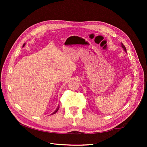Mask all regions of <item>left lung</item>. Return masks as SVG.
Here are the masks:
<instances>
[{"label": "left lung", "instance_id": "obj_1", "mask_svg": "<svg viewBox=\"0 0 147 147\" xmlns=\"http://www.w3.org/2000/svg\"><path fill=\"white\" fill-rule=\"evenodd\" d=\"M121 47H123V48L124 49V51H125L126 52V47H124V45H123V44L121 43Z\"/></svg>", "mask_w": 147, "mask_h": 147}]
</instances>
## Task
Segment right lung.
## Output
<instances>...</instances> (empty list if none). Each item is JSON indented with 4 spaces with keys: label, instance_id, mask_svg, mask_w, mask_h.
Wrapping results in <instances>:
<instances>
[{
    "label": "right lung",
    "instance_id": "1",
    "mask_svg": "<svg viewBox=\"0 0 147 147\" xmlns=\"http://www.w3.org/2000/svg\"><path fill=\"white\" fill-rule=\"evenodd\" d=\"M25 45V43H24V45H23V47ZM59 105L58 106V107H57V109H56V110L55 111V112H53V113H52V115H53V114H55V113H56L57 112V110H59Z\"/></svg>",
    "mask_w": 147,
    "mask_h": 147
}]
</instances>
